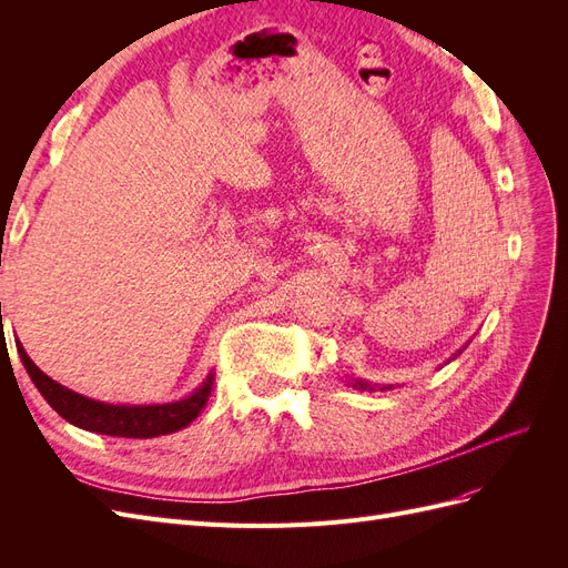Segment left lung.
<instances>
[{"instance_id":"obj_1","label":"left lung","mask_w":568,"mask_h":568,"mask_svg":"<svg viewBox=\"0 0 568 568\" xmlns=\"http://www.w3.org/2000/svg\"><path fill=\"white\" fill-rule=\"evenodd\" d=\"M353 384V388H357V390H376V386H372L369 382H363V379H355V382H351ZM386 388H390V386H382L379 390H386Z\"/></svg>"}]
</instances>
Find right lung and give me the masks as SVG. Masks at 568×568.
I'll list each match as a JSON object with an SVG mask.
<instances>
[{"label":"right lung","instance_id":"obj_1","mask_svg":"<svg viewBox=\"0 0 568 568\" xmlns=\"http://www.w3.org/2000/svg\"><path fill=\"white\" fill-rule=\"evenodd\" d=\"M16 351L21 355V363L30 374L32 384L42 393V398L57 409L59 415L71 422L84 432L113 436V438H156L165 434H175L180 428L192 424L201 409L209 403V395L213 390L215 374L211 372L205 382L189 393L186 398L178 403H163V405H113V403H99L92 398L57 384L51 376H47L23 351L21 341L16 343Z\"/></svg>","mask_w":568,"mask_h":568}]
</instances>
